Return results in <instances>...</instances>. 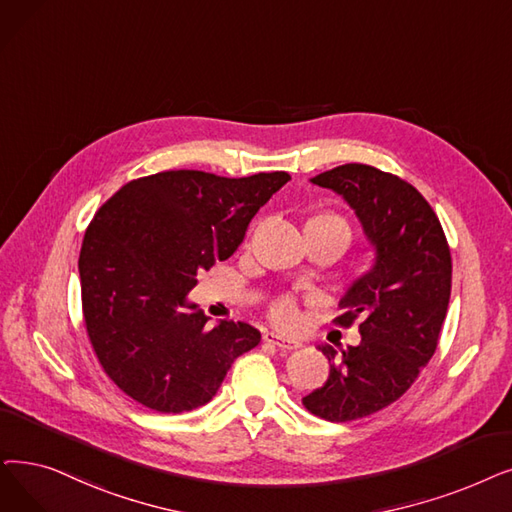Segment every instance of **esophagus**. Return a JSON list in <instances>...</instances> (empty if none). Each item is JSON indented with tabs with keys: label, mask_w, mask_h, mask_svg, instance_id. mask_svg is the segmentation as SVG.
I'll use <instances>...</instances> for the list:
<instances>
[{
	"label": "esophagus",
	"mask_w": 512,
	"mask_h": 512,
	"mask_svg": "<svg viewBox=\"0 0 512 512\" xmlns=\"http://www.w3.org/2000/svg\"><path fill=\"white\" fill-rule=\"evenodd\" d=\"M263 341H265V343H270V345H274V347H278V349H297V347H299V343H297V341L284 339V337L276 335V332H265V335H263Z\"/></svg>",
	"instance_id": "34e87169"
}]
</instances>
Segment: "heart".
Instances as JSON below:
<instances>
[{
	"label": "heart",
	"instance_id": "1",
	"mask_svg": "<svg viewBox=\"0 0 512 512\" xmlns=\"http://www.w3.org/2000/svg\"><path fill=\"white\" fill-rule=\"evenodd\" d=\"M305 228H328V230H335V232L343 234L345 242L351 240V228H349V224H347V221H345L343 217H339V215H335V213L322 211V213L309 215L307 221H305ZM272 318H274V322H278L280 326H291V324L297 320V305H295V301L288 299V297L276 301L274 307H272Z\"/></svg>",
	"mask_w": 512,
	"mask_h": 512
}]
</instances>
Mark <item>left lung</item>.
Segmentation results:
<instances>
[{
  "label": "left lung",
  "mask_w": 512,
  "mask_h": 512,
  "mask_svg": "<svg viewBox=\"0 0 512 512\" xmlns=\"http://www.w3.org/2000/svg\"><path fill=\"white\" fill-rule=\"evenodd\" d=\"M345 198L374 249L372 268L347 288L335 324L362 318V341L337 353L322 387L303 406L324 420L349 422L393 404L433 358L450 303L452 257L439 219L422 194L397 175L347 163L311 177Z\"/></svg>",
  "instance_id": "8db88e82"
}]
</instances>
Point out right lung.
I'll return each instance as SVG.
<instances>
[{
  "label": "right lung",
  "instance_id": "1",
  "mask_svg": "<svg viewBox=\"0 0 512 512\" xmlns=\"http://www.w3.org/2000/svg\"><path fill=\"white\" fill-rule=\"evenodd\" d=\"M291 175L163 171L100 207L79 255L87 337L104 372L138 404L180 414L211 402L261 332L207 316L188 293L198 270L226 261L255 213Z\"/></svg>",
  "mask_w": 512,
  "mask_h": 512
}]
</instances>
